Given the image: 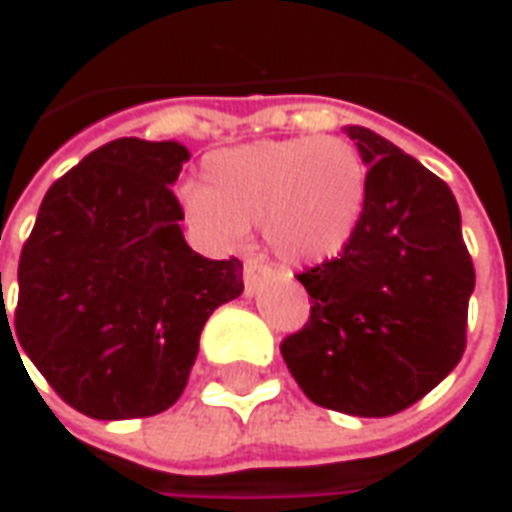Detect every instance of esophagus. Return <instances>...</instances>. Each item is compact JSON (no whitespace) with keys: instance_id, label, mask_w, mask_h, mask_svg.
Masks as SVG:
<instances>
[{"instance_id":"esophagus-1","label":"esophagus","mask_w":512,"mask_h":512,"mask_svg":"<svg viewBox=\"0 0 512 512\" xmlns=\"http://www.w3.org/2000/svg\"><path fill=\"white\" fill-rule=\"evenodd\" d=\"M271 277V268L266 266V263H260V260H246L244 263V285H246V293H255L257 288H260V282L263 279Z\"/></svg>"}]
</instances>
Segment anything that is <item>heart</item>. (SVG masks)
<instances>
[{
	"mask_svg": "<svg viewBox=\"0 0 512 512\" xmlns=\"http://www.w3.org/2000/svg\"><path fill=\"white\" fill-rule=\"evenodd\" d=\"M365 186V164L345 139L290 136L213 150L202 161V186H183L180 202L216 249H238L260 224L282 263L312 266L354 235Z\"/></svg>",
	"mask_w": 512,
	"mask_h": 512,
	"instance_id": "obj_1",
	"label": "heart"
}]
</instances>
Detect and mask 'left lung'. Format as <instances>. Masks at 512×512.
Masks as SVG:
<instances>
[{"label":"left lung","mask_w":512,"mask_h":512,"mask_svg":"<svg viewBox=\"0 0 512 512\" xmlns=\"http://www.w3.org/2000/svg\"><path fill=\"white\" fill-rule=\"evenodd\" d=\"M365 208L343 252L301 271L310 321L279 351L315 406L392 417L450 376L466 348L474 266L450 186L362 126Z\"/></svg>","instance_id":"obj_1"}]
</instances>
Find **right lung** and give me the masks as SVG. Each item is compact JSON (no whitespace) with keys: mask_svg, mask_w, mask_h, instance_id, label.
Instances as JSON below:
<instances>
[{"mask_svg":"<svg viewBox=\"0 0 512 512\" xmlns=\"http://www.w3.org/2000/svg\"><path fill=\"white\" fill-rule=\"evenodd\" d=\"M183 161L178 142L123 136L98 147L54 180L21 249L13 345L87 417L167 411L205 321L244 290L238 257L208 260L183 238L169 189ZM0 318L10 329L7 310Z\"/></svg>","mask_w":512,"mask_h":512,"instance_id":"add662e5","label":"right lung"}]
</instances>
